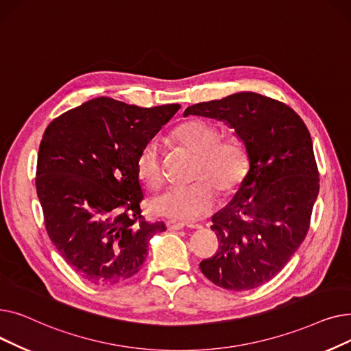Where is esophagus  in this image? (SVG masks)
<instances>
[{
  "instance_id": "esophagus-1",
  "label": "esophagus",
  "mask_w": 351,
  "mask_h": 351,
  "mask_svg": "<svg viewBox=\"0 0 351 351\" xmlns=\"http://www.w3.org/2000/svg\"><path fill=\"white\" fill-rule=\"evenodd\" d=\"M166 228H168L169 230H180L185 228V225H183L182 222H178V220H168V222H166Z\"/></svg>"
}]
</instances>
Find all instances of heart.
<instances>
[{
  "instance_id": "1",
  "label": "heart",
  "mask_w": 351,
  "mask_h": 351,
  "mask_svg": "<svg viewBox=\"0 0 351 351\" xmlns=\"http://www.w3.org/2000/svg\"><path fill=\"white\" fill-rule=\"evenodd\" d=\"M219 129L202 119L179 125L172 139L195 154L191 185L168 186L149 200L152 213L182 222H192L208 215L215 205V192L228 195L234 191L247 171V154L236 136L220 138ZM136 175L143 185L154 188L162 179L160 149L156 141H147L136 155Z\"/></svg>"
}]
</instances>
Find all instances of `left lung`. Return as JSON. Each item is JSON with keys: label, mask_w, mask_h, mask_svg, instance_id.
<instances>
[{"label": "left lung", "mask_w": 351, "mask_h": 351, "mask_svg": "<svg viewBox=\"0 0 351 351\" xmlns=\"http://www.w3.org/2000/svg\"><path fill=\"white\" fill-rule=\"evenodd\" d=\"M188 115L225 122L249 162L236 193L212 217L219 250L199 267L226 290L259 287L286 266L308 230L319 195L310 134L290 106L256 92L192 105Z\"/></svg>", "instance_id": "left-lung-1"}]
</instances>
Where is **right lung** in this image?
I'll return each instance as SVG.
<instances>
[{
    "mask_svg": "<svg viewBox=\"0 0 351 351\" xmlns=\"http://www.w3.org/2000/svg\"><path fill=\"white\" fill-rule=\"evenodd\" d=\"M179 104L139 108L95 98L55 118L36 163L45 228L64 261L97 286L136 274L163 222H146L135 160L141 147L178 112Z\"/></svg>",
    "mask_w": 351,
    "mask_h": 351,
    "instance_id": "add662e5",
    "label": "right lung"
}]
</instances>
